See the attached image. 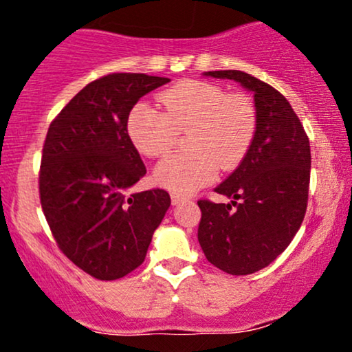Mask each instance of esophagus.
I'll list each match as a JSON object with an SVG mask.
<instances>
[{"instance_id": "34e87169", "label": "esophagus", "mask_w": 352, "mask_h": 352, "mask_svg": "<svg viewBox=\"0 0 352 352\" xmlns=\"http://www.w3.org/2000/svg\"><path fill=\"white\" fill-rule=\"evenodd\" d=\"M170 200H172V205H179L180 201L185 200L184 195H180V193H172L170 195Z\"/></svg>"}]
</instances>
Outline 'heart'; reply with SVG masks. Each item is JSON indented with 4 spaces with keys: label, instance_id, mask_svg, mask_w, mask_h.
Instances as JSON below:
<instances>
[{
    "label": "heart",
    "instance_id": "b5f03b06",
    "mask_svg": "<svg viewBox=\"0 0 352 352\" xmlns=\"http://www.w3.org/2000/svg\"><path fill=\"white\" fill-rule=\"evenodd\" d=\"M162 111L140 102L127 119V132L140 153L168 155L180 134H188L187 153H175L155 168V182L175 193H193L221 170L245 160L258 132V107L245 92H228L220 84L188 79L159 96Z\"/></svg>",
    "mask_w": 352,
    "mask_h": 352
}]
</instances>
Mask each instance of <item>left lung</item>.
I'll list each match as a JSON object with an SVG mask.
<instances>
[{
  "label": "left lung",
  "mask_w": 352,
  "mask_h": 352,
  "mask_svg": "<svg viewBox=\"0 0 352 352\" xmlns=\"http://www.w3.org/2000/svg\"><path fill=\"white\" fill-rule=\"evenodd\" d=\"M253 91L258 132L248 155L215 188L232 204L199 200V243L207 260L230 274L268 266L292 243L308 207L311 151L300 117L281 92L243 71H208Z\"/></svg>",
  "instance_id": "left-lung-1"
}]
</instances>
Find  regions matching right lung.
Segmentation results:
<instances>
[{
	"label": "right lung",
	"mask_w": 352,
	"mask_h": 352,
	"mask_svg": "<svg viewBox=\"0 0 352 352\" xmlns=\"http://www.w3.org/2000/svg\"><path fill=\"white\" fill-rule=\"evenodd\" d=\"M167 78L112 72L80 89L52 119L43 145L39 199L59 250L98 280L144 263L170 207L162 188L127 195L145 165L127 132L140 98Z\"/></svg>",
	"instance_id": "1"
}]
</instances>
